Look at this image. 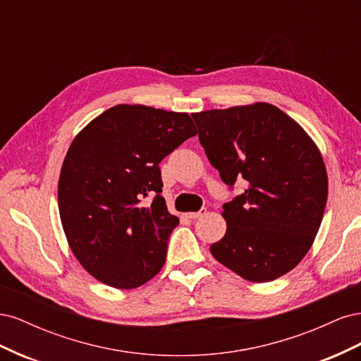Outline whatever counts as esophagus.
<instances>
[{"label":"esophagus","mask_w":361,"mask_h":361,"mask_svg":"<svg viewBox=\"0 0 361 361\" xmlns=\"http://www.w3.org/2000/svg\"><path fill=\"white\" fill-rule=\"evenodd\" d=\"M204 214H206V207H203V209H200L199 212H188L187 216L191 218V220H195V218H200V216H203Z\"/></svg>","instance_id":"obj_1"}]
</instances>
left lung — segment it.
Returning <instances> with one entry per match:
<instances>
[{"mask_svg": "<svg viewBox=\"0 0 361 361\" xmlns=\"http://www.w3.org/2000/svg\"><path fill=\"white\" fill-rule=\"evenodd\" d=\"M206 157L228 187L226 235L212 256L248 281H272L297 267L319 231L329 197L321 152L280 108L256 102L191 114Z\"/></svg>", "mask_w": 361, "mask_h": 361, "instance_id": "8db88e82", "label": "left lung"}]
</instances>
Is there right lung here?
<instances>
[{
	"instance_id": "add662e5",
	"label": "right lung",
	"mask_w": 361,
	"mask_h": 361,
	"mask_svg": "<svg viewBox=\"0 0 361 361\" xmlns=\"http://www.w3.org/2000/svg\"><path fill=\"white\" fill-rule=\"evenodd\" d=\"M197 134L187 113L120 104L76 135L63 161L59 209L82 268L116 289H134L166 264L179 218L161 195L159 162ZM150 192L154 202L140 203Z\"/></svg>"
}]
</instances>
